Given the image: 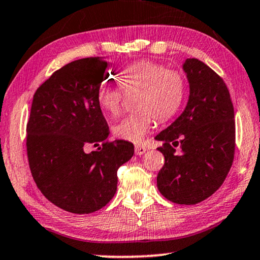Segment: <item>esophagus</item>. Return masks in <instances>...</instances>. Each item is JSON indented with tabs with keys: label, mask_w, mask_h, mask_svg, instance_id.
Wrapping results in <instances>:
<instances>
[{
	"label": "esophagus",
	"mask_w": 260,
	"mask_h": 260,
	"mask_svg": "<svg viewBox=\"0 0 260 260\" xmlns=\"http://www.w3.org/2000/svg\"><path fill=\"white\" fill-rule=\"evenodd\" d=\"M134 152H136L137 155H143L145 152H146V147L141 146V145H136V147H134Z\"/></svg>",
	"instance_id": "34e87169"
}]
</instances>
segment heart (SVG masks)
<instances>
[{"instance_id": "b5f03b06", "label": "heart", "mask_w": 260, "mask_h": 260, "mask_svg": "<svg viewBox=\"0 0 260 260\" xmlns=\"http://www.w3.org/2000/svg\"><path fill=\"white\" fill-rule=\"evenodd\" d=\"M118 86L102 83L96 91L100 108L109 115L120 112L122 96L136 92L134 108L113 127L119 139L140 143L153 123L169 120L177 113L185 94L184 77L175 70H165L160 64L150 60L132 63L116 75Z\"/></svg>"}]
</instances>
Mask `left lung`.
Instances as JSON below:
<instances>
[{"label": "left lung", "instance_id": "1", "mask_svg": "<svg viewBox=\"0 0 260 260\" xmlns=\"http://www.w3.org/2000/svg\"><path fill=\"white\" fill-rule=\"evenodd\" d=\"M189 98L181 115L158 133L155 140L165 158L157 186L165 199L178 205H196L222 184L234 157L235 122L230 91L208 65L188 58L182 65ZM181 146L175 155L174 147Z\"/></svg>", "mask_w": 260, "mask_h": 260}]
</instances>
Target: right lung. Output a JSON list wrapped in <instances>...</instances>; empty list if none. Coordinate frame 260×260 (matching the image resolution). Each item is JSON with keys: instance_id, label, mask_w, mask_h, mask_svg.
Returning a JSON list of instances; mask_svg holds the SVG:
<instances>
[{"instance_id": "add662e5", "label": "right lung", "mask_w": 260, "mask_h": 260, "mask_svg": "<svg viewBox=\"0 0 260 260\" xmlns=\"http://www.w3.org/2000/svg\"><path fill=\"white\" fill-rule=\"evenodd\" d=\"M108 63L103 57L83 58L55 71L33 96L27 123V154L38 188L67 212L90 214L116 192L117 169L133 157L124 140L103 144L108 123L96 101Z\"/></svg>"}]
</instances>
